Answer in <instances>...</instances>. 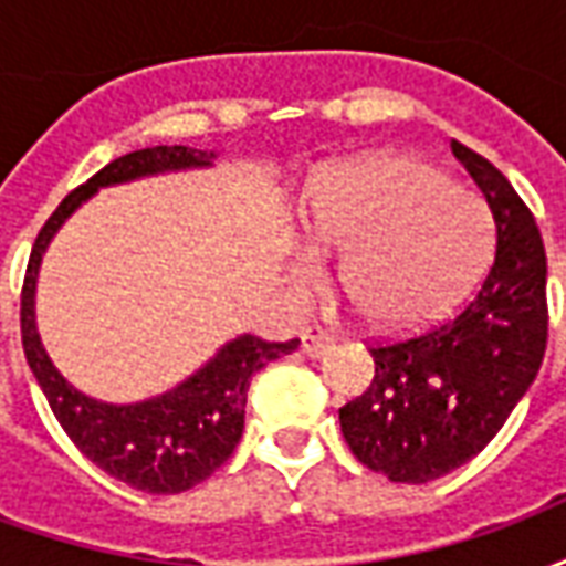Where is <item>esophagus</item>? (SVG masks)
<instances>
[{
    "mask_svg": "<svg viewBox=\"0 0 566 566\" xmlns=\"http://www.w3.org/2000/svg\"><path fill=\"white\" fill-rule=\"evenodd\" d=\"M333 343L336 339L327 331H321V327H306L303 331V355L324 357L333 348Z\"/></svg>",
    "mask_w": 566,
    "mask_h": 566,
    "instance_id": "esophagus-1",
    "label": "esophagus"
}]
</instances>
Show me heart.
Returning a JSON list of instances; mask_svg holds the SVG:
<instances>
[{
    "instance_id": "b5f03b06",
    "label": "heart",
    "mask_w": 566,
    "mask_h": 566,
    "mask_svg": "<svg viewBox=\"0 0 566 566\" xmlns=\"http://www.w3.org/2000/svg\"><path fill=\"white\" fill-rule=\"evenodd\" d=\"M303 233L339 260V294L367 327L409 333L433 324L470 294L494 258V211L475 190L409 154H369L312 178ZM306 251L294 272L308 279Z\"/></svg>"
}]
</instances>
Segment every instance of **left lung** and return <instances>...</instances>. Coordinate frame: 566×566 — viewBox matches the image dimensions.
Wrapping results in <instances>:
<instances>
[{"label":"left lung","instance_id":"1","mask_svg":"<svg viewBox=\"0 0 566 566\" xmlns=\"http://www.w3.org/2000/svg\"><path fill=\"white\" fill-rule=\"evenodd\" d=\"M497 223L494 266L446 324L373 345L376 376L339 409L348 449L373 473L424 485L458 470L497 437L546 355V248L506 175L451 139Z\"/></svg>","mask_w":566,"mask_h":566}]
</instances>
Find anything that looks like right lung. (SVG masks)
Returning a JSON list of instances; mask_svg holds the SVG:
<instances>
[{"label": "right lung", "instance_id": "right-lung-1", "mask_svg": "<svg viewBox=\"0 0 566 566\" xmlns=\"http://www.w3.org/2000/svg\"><path fill=\"white\" fill-rule=\"evenodd\" d=\"M218 160L214 150L185 148V145H157L112 160L93 175L87 185L72 190L48 218L35 239L20 296V333L23 355L32 376L54 409L56 421L69 439L87 454L99 470L117 482L148 491V494H181L199 485L221 467L242 439L245 430L248 381L270 360L296 352L300 339L291 343H263L251 333H239L223 343L214 355L178 381L169 391L139 400V403H105L78 391L54 367L35 324V287L48 245L60 227L75 211L96 197L103 187L129 185L150 175L209 169Z\"/></svg>", "mask_w": 566, "mask_h": 566}]
</instances>
